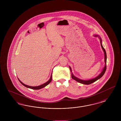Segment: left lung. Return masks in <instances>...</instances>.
<instances>
[{
    "label": "left lung",
    "instance_id": "obj_1",
    "mask_svg": "<svg viewBox=\"0 0 121 121\" xmlns=\"http://www.w3.org/2000/svg\"><path fill=\"white\" fill-rule=\"evenodd\" d=\"M93 36L95 37H98L99 39H100V43H101V47L103 49V50L104 52V61H105V66L104 67L103 69L102 70V71L101 72V73L98 75V76H97L96 77H95V78H93L92 79H89V80H82V79H81L80 78H78L75 77L74 75H73V73H72V69L71 68V67L69 66V69L71 71V76H72V78L74 79V80L76 81L77 82L82 83V84H85V85H88V84H90L91 83H92L93 82H95V81L98 80L99 79H100L101 78H102L103 75H104V74L105 73V71L106 70V62H107V54H106V51L105 50V49L104 48L103 46L102 45V39H101V38H100V37L98 35H93Z\"/></svg>",
    "mask_w": 121,
    "mask_h": 121
}]
</instances>
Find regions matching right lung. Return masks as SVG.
Here are the masks:
<instances>
[{"label": "right lung", "instance_id": "add662e5", "mask_svg": "<svg viewBox=\"0 0 121 121\" xmlns=\"http://www.w3.org/2000/svg\"><path fill=\"white\" fill-rule=\"evenodd\" d=\"M18 78L19 81L24 86H25V87H26L29 88H31V89H34V90H39V89H41V88H43V87H44L46 86H47V85L52 81V73H51V75L50 78H49V79L48 80V81L45 83H43V84H42V85H39V86H28V85H25V84H24V83H23L20 80L18 79V78Z\"/></svg>", "mask_w": 121, "mask_h": 121}]
</instances>
